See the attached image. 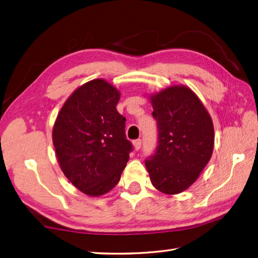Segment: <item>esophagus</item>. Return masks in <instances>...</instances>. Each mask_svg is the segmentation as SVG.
Segmentation results:
<instances>
[{
    "label": "esophagus",
    "instance_id": "esophagus-1",
    "mask_svg": "<svg viewBox=\"0 0 258 258\" xmlns=\"http://www.w3.org/2000/svg\"><path fill=\"white\" fill-rule=\"evenodd\" d=\"M134 145H135V150H136V151H139L140 148H141V146H142V140H141V139L135 140V141H134Z\"/></svg>",
    "mask_w": 258,
    "mask_h": 258
}]
</instances>
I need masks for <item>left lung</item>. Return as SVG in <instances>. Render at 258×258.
<instances>
[{
    "instance_id": "left-lung-1",
    "label": "left lung",
    "mask_w": 258,
    "mask_h": 258,
    "mask_svg": "<svg viewBox=\"0 0 258 258\" xmlns=\"http://www.w3.org/2000/svg\"><path fill=\"white\" fill-rule=\"evenodd\" d=\"M158 141L145 159L152 184L168 195L182 192L198 178L214 146L213 122L195 93L173 86L151 98Z\"/></svg>"
}]
</instances>
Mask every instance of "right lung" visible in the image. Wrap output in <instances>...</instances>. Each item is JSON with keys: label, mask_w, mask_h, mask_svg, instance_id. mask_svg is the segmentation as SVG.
Returning a JSON list of instances; mask_svg holds the SVG:
<instances>
[{"label": "right lung", "mask_w": 258, "mask_h": 258, "mask_svg": "<svg viewBox=\"0 0 258 258\" xmlns=\"http://www.w3.org/2000/svg\"><path fill=\"white\" fill-rule=\"evenodd\" d=\"M119 99V91L107 82H88L67 100L54 122L52 140L61 170L89 196L117 185L134 151L124 132L126 118L116 110Z\"/></svg>", "instance_id": "1"}]
</instances>
